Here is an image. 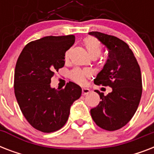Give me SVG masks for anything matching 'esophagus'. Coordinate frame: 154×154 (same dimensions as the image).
<instances>
[{
  "label": "esophagus",
  "instance_id": "obj_1",
  "mask_svg": "<svg viewBox=\"0 0 154 154\" xmlns=\"http://www.w3.org/2000/svg\"><path fill=\"white\" fill-rule=\"evenodd\" d=\"M89 93H90V90H89V89H85V88H84V89H82V95H87V94H89Z\"/></svg>",
  "mask_w": 154,
  "mask_h": 154
}]
</instances>
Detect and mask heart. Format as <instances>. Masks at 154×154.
<instances>
[{
  "label": "heart",
  "mask_w": 154,
  "mask_h": 154,
  "mask_svg": "<svg viewBox=\"0 0 154 154\" xmlns=\"http://www.w3.org/2000/svg\"><path fill=\"white\" fill-rule=\"evenodd\" d=\"M84 44L86 47L88 53L92 57H97L102 52L103 46L102 44L99 40L94 37H88L84 40ZM69 55V51H67L65 53V57L67 59ZM89 73L87 71L80 69H74L70 72V78L73 82H77L78 84L83 85L85 83L86 78L89 77Z\"/></svg>",
  "instance_id": "heart-1"
}]
</instances>
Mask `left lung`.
Segmentation results:
<instances>
[{"label": "left lung", "instance_id": "left-lung-1", "mask_svg": "<svg viewBox=\"0 0 154 154\" xmlns=\"http://www.w3.org/2000/svg\"><path fill=\"white\" fill-rule=\"evenodd\" d=\"M108 49L109 57L94 83L109 86L112 91L105 96L96 92L101 101L90 110L99 127L114 131L125 126L134 117L142 94L140 66L129 46L122 40L100 32H90Z\"/></svg>", "mask_w": 154, "mask_h": 154}]
</instances>
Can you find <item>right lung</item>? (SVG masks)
<instances>
[{
    "label": "right lung",
    "instance_id": "1",
    "mask_svg": "<svg viewBox=\"0 0 154 154\" xmlns=\"http://www.w3.org/2000/svg\"><path fill=\"white\" fill-rule=\"evenodd\" d=\"M75 37L48 36L29 42L17 59L14 93L28 122L39 131L61 129L69 118L70 107L82 95V88L69 82L62 89L51 88V78L65 65V52Z\"/></svg>",
    "mask_w": 154,
    "mask_h": 154
}]
</instances>
